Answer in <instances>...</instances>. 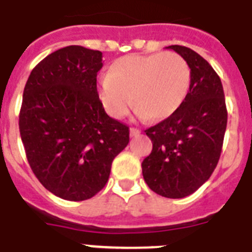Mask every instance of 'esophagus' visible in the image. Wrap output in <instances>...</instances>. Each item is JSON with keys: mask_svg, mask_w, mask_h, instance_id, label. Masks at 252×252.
I'll use <instances>...</instances> for the list:
<instances>
[{"mask_svg": "<svg viewBox=\"0 0 252 252\" xmlns=\"http://www.w3.org/2000/svg\"><path fill=\"white\" fill-rule=\"evenodd\" d=\"M140 133H141V130H140V129H137V128H130V129H129L130 137L140 136Z\"/></svg>", "mask_w": 252, "mask_h": 252, "instance_id": "1", "label": "esophagus"}]
</instances>
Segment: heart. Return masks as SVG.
<instances>
[{
	"label": "heart",
	"mask_w": 252,
	"mask_h": 252,
	"mask_svg": "<svg viewBox=\"0 0 252 252\" xmlns=\"http://www.w3.org/2000/svg\"><path fill=\"white\" fill-rule=\"evenodd\" d=\"M190 85L191 68L177 53L133 54L110 66L98 83V97L116 119L124 118L134 103L141 118L163 120L181 107Z\"/></svg>",
	"instance_id": "b5f03b06"
}]
</instances>
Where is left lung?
Returning a JSON list of instances; mask_svg holds the SVG:
<instances>
[{"mask_svg": "<svg viewBox=\"0 0 252 252\" xmlns=\"http://www.w3.org/2000/svg\"><path fill=\"white\" fill-rule=\"evenodd\" d=\"M168 49L189 63L191 85L175 114L145 130L153 150L142 161V175L153 191L177 199L193 194L216 168L228 112L221 80L211 64L186 46Z\"/></svg>", "mask_w": 252, "mask_h": 252, "instance_id": "8db88e82", "label": "left lung"}]
</instances>
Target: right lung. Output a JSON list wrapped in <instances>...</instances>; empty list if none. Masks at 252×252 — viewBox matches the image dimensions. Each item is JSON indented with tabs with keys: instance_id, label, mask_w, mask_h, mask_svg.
<instances>
[{
	"instance_id": "1",
	"label": "right lung",
	"mask_w": 252,
	"mask_h": 252,
	"mask_svg": "<svg viewBox=\"0 0 252 252\" xmlns=\"http://www.w3.org/2000/svg\"><path fill=\"white\" fill-rule=\"evenodd\" d=\"M102 53L71 45L49 54L27 80L19 130L27 159L45 189L85 200L106 185L129 128L106 114L97 92Z\"/></svg>"
}]
</instances>
